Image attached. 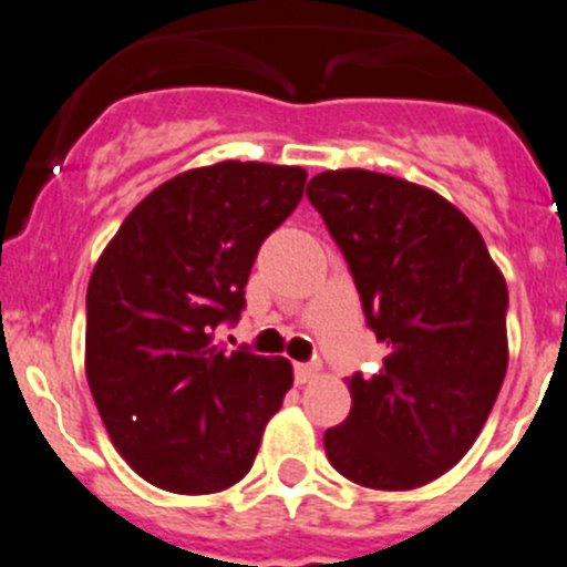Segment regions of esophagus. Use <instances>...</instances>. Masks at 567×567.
<instances>
[{
  "instance_id": "esophagus-1",
  "label": "esophagus",
  "mask_w": 567,
  "mask_h": 567,
  "mask_svg": "<svg viewBox=\"0 0 567 567\" xmlns=\"http://www.w3.org/2000/svg\"><path fill=\"white\" fill-rule=\"evenodd\" d=\"M293 371H296V384H307L318 377V365H310V362H299Z\"/></svg>"
}]
</instances>
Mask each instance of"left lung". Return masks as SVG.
<instances>
[{"label":"left lung","mask_w":567,"mask_h":567,"mask_svg":"<svg viewBox=\"0 0 567 567\" xmlns=\"http://www.w3.org/2000/svg\"><path fill=\"white\" fill-rule=\"evenodd\" d=\"M307 199L349 260L388 357L346 379L351 412L327 430L338 474L373 491L430 485L480 437L507 373V282L480 229L432 188L365 172L316 174Z\"/></svg>","instance_id":"obj_1"}]
</instances>
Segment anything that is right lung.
<instances>
[{
	"label": "right lung",
	"instance_id": "1",
	"mask_svg": "<svg viewBox=\"0 0 567 567\" xmlns=\"http://www.w3.org/2000/svg\"><path fill=\"white\" fill-rule=\"evenodd\" d=\"M301 166L224 161L152 190L87 282L85 373L110 441L137 476L207 496L249 474L293 384L285 357L224 354L262 240L305 194Z\"/></svg>",
	"mask_w": 567,
	"mask_h": 567
}]
</instances>
